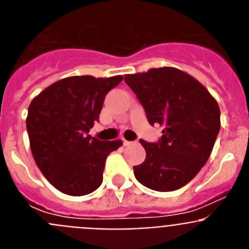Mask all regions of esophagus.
<instances>
[{
	"instance_id": "34e87169",
	"label": "esophagus",
	"mask_w": 249,
	"mask_h": 249,
	"mask_svg": "<svg viewBox=\"0 0 249 249\" xmlns=\"http://www.w3.org/2000/svg\"><path fill=\"white\" fill-rule=\"evenodd\" d=\"M133 142H131V141H127V140H123V144L124 146H129V144H132Z\"/></svg>"
}]
</instances>
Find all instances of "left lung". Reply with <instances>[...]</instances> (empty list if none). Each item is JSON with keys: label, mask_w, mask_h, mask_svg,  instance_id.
Listing matches in <instances>:
<instances>
[{"label": "left lung", "mask_w": 249, "mask_h": 249, "mask_svg": "<svg viewBox=\"0 0 249 249\" xmlns=\"http://www.w3.org/2000/svg\"><path fill=\"white\" fill-rule=\"evenodd\" d=\"M149 124L163 126L158 142L140 140L143 163L133 167L141 184L158 192L186 186L206 164L221 128L218 103L204 86L173 67L124 74Z\"/></svg>", "instance_id": "obj_1"}]
</instances>
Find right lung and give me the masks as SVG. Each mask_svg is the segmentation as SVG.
<instances>
[{
	"instance_id": "right-lung-1",
	"label": "right lung",
	"mask_w": 249,
	"mask_h": 249,
	"mask_svg": "<svg viewBox=\"0 0 249 249\" xmlns=\"http://www.w3.org/2000/svg\"><path fill=\"white\" fill-rule=\"evenodd\" d=\"M122 76H73L48 86L28 107L30 146L37 167L53 187L68 196L93 192L103 181L106 158L122 141L89 135L100 118L106 94Z\"/></svg>"
}]
</instances>
